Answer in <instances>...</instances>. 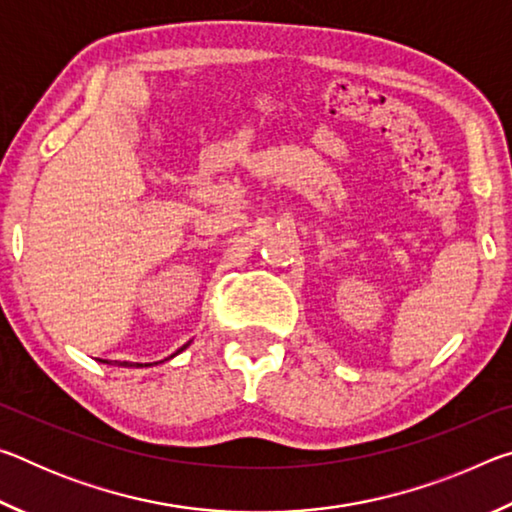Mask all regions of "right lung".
<instances>
[{"label":"right lung","instance_id":"right-lung-1","mask_svg":"<svg viewBox=\"0 0 512 512\" xmlns=\"http://www.w3.org/2000/svg\"><path fill=\"white\" fill-rule=\"evenodd\" d=\"M189 345V343H187ZM187 345H183V348H180L178 352H183L185 348H187ZM176 352V354H178ZM176 354H171V357H176ZM121 366H137V368H140V366H153V363H128V361H124V363H121Z\"/></svg>","mask_w":512,"mask_h":512}]
</instances>
